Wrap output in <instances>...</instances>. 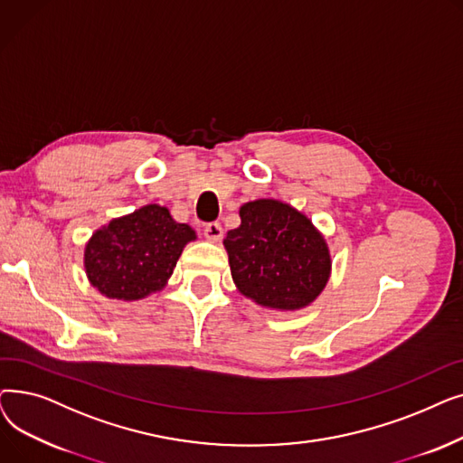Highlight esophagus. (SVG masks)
Returning a JSON list of instances; mask_svg holds the SVG:
<instances>
[{"mask_svg": "<svg viewBox=\"0 0 463 463\" xmlns=\"http://www.w3.org/2000/svg\"><path fill=\"white\" fill-rule=\"evenodd\" d=\"M204 236L210 240V241H219L223 238V227L219 225L217 222H212V223H206L204 225Z\"/></svg>", "mask_w": 463, "mask_h": 463, "instance_id": "1", "label": "esophagus"}]
</instances>
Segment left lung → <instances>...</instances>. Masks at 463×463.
<instances>
[{"instance_id": "1", "label": "left lung", "mask_w": 463, "mask_h": 463, "mask_svg": "<svg viewBox=\"0 0 463 463\" xmlns=\"http://www.w3.org/2000/svg\"><path fill=\"white\" fill-rule=\"evenodd\" d=\"M240 217V227L223 240L240 293L276 309H300L317 298L330 255L309 219L272 199L244 204Z\"/></svg>"}]
</instances>
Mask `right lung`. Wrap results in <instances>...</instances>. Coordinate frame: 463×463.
Listing matches in <instances>:
<instances>
[{
  "label": "right lung",
  "instance_id": "add662e5",
  "mask_svg": "<svg viewBox=\"0 0 463 463\" xmlns=\"http://www.w3.org/2000/svg\"><path fill=\"white\" fill-rule=\"evenodd\" d=\"M191 240L189 225L176 223L166 208L148 204L91 236L86 274L105 297L138 300L166 283Z\"/></svg>",
  "mask_w": 463,
  "mask_h": 463
}]
</instances>
